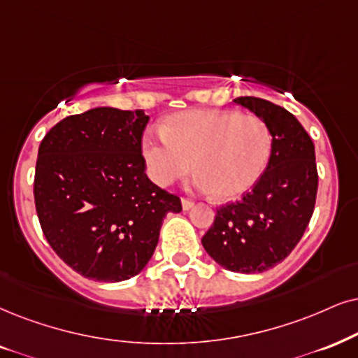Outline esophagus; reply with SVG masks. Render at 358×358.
I'll use <instances>...</instances> for the list:
<instances>
[{"label":"esophagus","instance_id":"1","mask_svg":"<svg viewBox=\"0 0 358 358\" xmlns=\"http://www.w3.org/2000/svg\"><path fill=\"white\" fill-rule=\"evenodd\" d=\"M182 208H183V211L192 210V208H193V201H189V200H187V198H183V200H182Z\"/></svg>","mask_w":358,"mask_h":358}]
</instances>
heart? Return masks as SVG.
I'll return each instance as SVG.
<instances>
[{"label":"heart","mask_w":358,"mask_h":358,"mask_svg":"<svg viewBox=\"0 0 358 358\" xmlns=\"http://www.w3.org/2000/svg\"><path fill=\"white\" fill-rule=\"evenodd\" d=\"M162 137L143 138L142 155L150 178L169 187L196 170L194 187L233 200L255 187L268 165L273 135L256 115L194 108L165 117Z\"/></svg>","instance_id":"b5f03b06"}]
</instances>
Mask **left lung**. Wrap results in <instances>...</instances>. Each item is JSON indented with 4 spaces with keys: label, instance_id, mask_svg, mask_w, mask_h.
Instances as JSON below:
<instances>
[{
    "label": "left lung",
    "instance_id": "obj_1",
    "mask_svg": "<svg viewBox=\"0 0 358 358\" xmlns=\"http://www.w3.org/2000/svg\"><path fill=\"white\" fill-rule=\"evenodd\" d=\"M269 127L273 148L264 173L238 203L216 210L201 244L233 273H264L291 255L314 213L317 166L314 143L284 107L259 97H238Z\"/></svg>",
    "mask_w": 358,
    "mask_h": 358
}]
</instances>
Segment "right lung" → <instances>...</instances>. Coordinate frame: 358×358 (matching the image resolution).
Returning <instances> with one entry per match:
<instances>
[{"label":"right lung","mask_w":358,"mask_h":358,"mask_svg":"<svg viewBox=\"0 0 358 358\" xmlns=\"http://www.w3.org/2000/svg\"><path fill=\"white\" fill-rule=\"evenodd\" d=\"M143 110L96 107L69 115L43 138L34 203L48 243L76 273L120 282L147 266L175 194L150 182L142 157Z\"/></svg>","instance_id":"1"}]
</instances>
